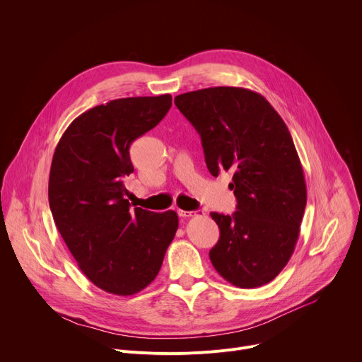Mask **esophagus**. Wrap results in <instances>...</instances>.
<instances>
[{
  "instance_id": "esophagus-1",
  "label": "esophagus",
  "mask_w": 362,
  "mask_h": 362,
  "mask_svg": "<svg viewBox=\"0 0 362 362\" xmlns=\"http://www.w3.org/2000/svg\"><path fill=\"white\" fill-rule=\"evenodd\" d=\"M177 214H179V216L182 218V219H189V218H192V216H194V215H197V214H200V211H194V212H189V211H177Z\"/></svg>"
}]
</instances>
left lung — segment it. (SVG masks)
Instances as JSON below:
<instances>
[{"label":"left lung","instance_id":"obj_1","mask_svg":"<svg viewBox=\"0 0 362 362\" xmlns=\"http://www.w3.org/2000/svg\"><path fill=\"white\" fill-rule=\"evenodd\" d=\"M200 134L212 176L233 175V215L212 212L221 229L211 249L218 274L239 288L278 276L293 253L306 204L302 165L291 133L269 101L242 87H211L175 97Z\"/></svg>","mask_w":362,"mask_h":362}]
</instances>
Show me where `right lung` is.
<instances>
[{
    "label": "right lung",
    "instance_id": "add662e5",
    "mask_svg": "<svg viewBox=\"0 0 362 362\" xmlns=\"http://www.w3.org/2000/svg\"><path fill=\"white\" fill-rule=\"evenodd\" d=\"M170 107V94L95 106L71 122L51 162L54 223L81 272L113 295H134L153 282L179 226L173 211L130 209L123 183L134 170L130 144Z\"/></svg>",
    "mask_w": 362,
    "mask_h": 362
}]
</instances>
